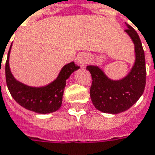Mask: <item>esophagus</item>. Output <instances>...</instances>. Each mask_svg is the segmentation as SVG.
Returning <instances> with one entry per match:
<instances>
[{"instance_id": "34e87169", "label": "esophagus", "mask_w": 155, "mask_h": 155, "mask_svg": "<svg viewBox=\"0 0 155 155\" xmlns=\"http://www.w3.org/2000/svg\"><path fill=\"white\" fill-rule=\"evenodd\" d=\"M88 60H89V58H88V57L86 55H84V54H81L78 57V63L80 64L81 65H84V64H86V63L88 62Z\"/></svg>"}]
</instances>
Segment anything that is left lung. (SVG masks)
Returning a JSON list of instances; mask_svg holds the SVG:
<instances>
[{"instance_id": "left-lung-1", "label": "left lung", "mask_w": 155, "mask_h": 155, "mask_svg": "<svg viewBox=\"0 0 155 155\" xmlns=\"http://www.w3.org/2000/svg\"><path fill=\"white\" fill-rule=\"evenodd\" d=\"M125 32L134 45L135 61L126 77L120 80L109 78L98 66L88 65L91 74V98L97 110L104 113L118 114L132 107L143 94L146 85L145 54L138 33L126 24Z\"/></svg>"}]
</instances>
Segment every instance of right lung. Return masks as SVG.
Instances as JSON below:
<instances>
[{
  "label": "right lung",
  "instance_id": "right-lung-1",
  "mask_svg": "<svg viewBox=\"0 0 155 155\" xmlns=\"http://www.w3.org/2000/svg\"><path fill=\"white\" fill-rule=\"evenodd\" d=\"M11 46L8 54L5 72L7 85L13 98L25 109L39 114H49L57 111L62 104L66 80L72 72L79 69V66L76 65L74 62L69 63L61 69L56 79L49 84L42 87L28 86L16 80L11 73L9 67Z\"/></svg>",
  "mask_w": 155,
  "mask_h": 155
}]
</instances>
